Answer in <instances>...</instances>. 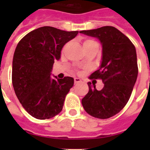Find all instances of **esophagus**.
<instances>
[{
	"instance_id": "34e87169",
	"label": "esophagus",
	"mask_w": 150,
	"mask_h": 150,
	"mask_svg": "<svg viewBox=\"0 0 150 150\" xmlns=\"http://www.w3.org/2000/svg\"><path fill=\"white\" fill-rule=\"evenodd\" d=\"M74 80H75V84H77V83H80V82H82V80L80 79L79 78H75V79H74Z\"/></svg>"
}]
</instances>
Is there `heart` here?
Listing matches in <instances>:
<instances>
[{"label":"heart","mask_w":150,"mask_h":150,"mask_svg":"<svg viewBox=\"0 0 150 150\" xmlns=\"http://www.w3.org/2000/svg\"><path fill=\"white\" fill-rule=\"evenodd\" d=\"M91 45H98V43L96 41L93 40H86L83 42V47H88V46Z\"/></svg>","instance_id":"b5f03b06"}]
</instances>
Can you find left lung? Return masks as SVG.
<instances>
[{"label": "left lung", "instance_id": "left-lung-1", "mask_svg": "<svg viewBox=\"0 0 150 150\" xmlns=\"http://www.w3.org/2000/svg\"><path fill=\"white\" fill-rule=\"evenodd\" d=\"M80 33L97 38L102 45L100 68L89 79H100L101 90L88 82L89 92L82 100V107L91 116L107 119L123 109L130 98L138 76L137 55L129 39L113 26H103Z\"/></svg>", "mask_w": 150, "mask_h": 150}]
</instances>
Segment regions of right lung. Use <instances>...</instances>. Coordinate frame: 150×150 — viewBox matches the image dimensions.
Instances as JSON below:
<instances>
[{"label": "right lung", "instance_id": "1", "mask_svg": "<svg viewBox=\"0 0 150 150\" xmlns=\"http://www.w3.org/2000/svg\"><path fill=\"white\" fill-rule=\"evenodd\" d=\"M78 33L43 26L29 33L18 43L13 57L12 85L19 102L31 116L44 120L62 110L74 79H59L51 76V71L64 44Z\"/></svg>", "mask_w": 150, "mask_h": 150}]
</instances>
